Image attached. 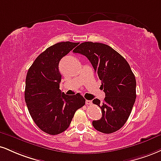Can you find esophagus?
<instances>
[{"label": "esophagus", "instance_id": "1", "mask_svg": "<svg viewBox=\"0 0 161 161\" xmlns=\"http://www.w3.org/2000/svg\"><path fill=\"white\" fill-rule=\"evenodd\" d=\"M86 103L87 104V105H92V100H86Z\"/></svg>", "mask_w": 161, "mask_h": 161}]
</instances>
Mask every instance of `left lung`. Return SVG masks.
I'll return each instance as SVG.
<instances>
[{
	"instance_id": "8db88e82",
	"label": "left lung",
	"mask_w": 161,
	"mask_h": 161,
	"mask_svg": "<svg viewBox=\"0 0 161 161\" xmlns=\"http://www.w3.org/2000/svg\"><path fill=\"white\" fill-rule=\"evenodd\" d=\"M73 52L90 61L106 94L103 103L93 100L101 109L102 117L92 125L103 133L119 130L128 119L136 97V78L129 64L112 47L100 42H82Z\"/></svg>"
}]
</instances>
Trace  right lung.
Segmentation results:
<instances>
[{"mask_svg": "<svg viewBox=\"0 0 161 161\" xmlns=\"http://www.w3.org/2000/svg\"><path fill=\"white\" fill-rule=\"evenodd\" d=\"M79 42H61L47 48L29 68L25 80V100L34 123L50 135L69 127L75 111L86 100L80 94L67 95L59 89V62Z\"/></svg>", "mask_w": 161, "mask_h": 161, "instance_id": "add662e5", "label": "right lung"}]
</instances>
